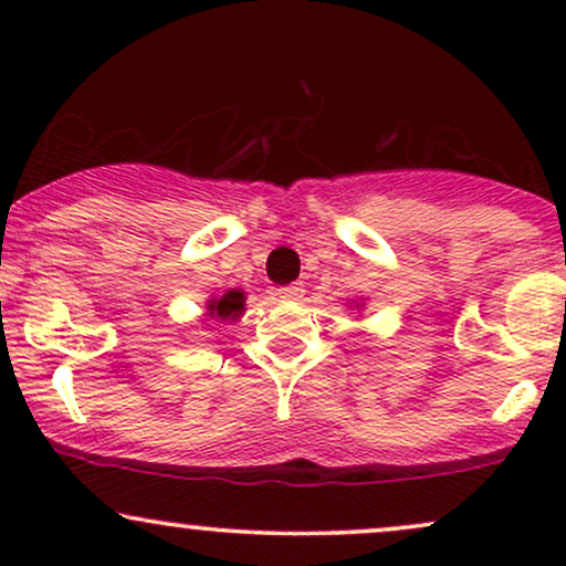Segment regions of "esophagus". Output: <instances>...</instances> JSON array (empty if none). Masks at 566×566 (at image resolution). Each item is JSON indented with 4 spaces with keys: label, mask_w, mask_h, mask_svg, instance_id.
<instances>
[{
    "label": "esophagus",
    "mask_w": 566,
    "mask_h": 566,
    "mask_svg": "<svg viewBox=\"0 0 566 566\" xmlns=\"http://www.w3.org/2000/svg\"><path fill=\"white\" fill-rule=\"evenodd\" d=\"M303 292V284H287V287H279L276 295L282 297V301H301Z\"/></svg>",
    "instance_id": "esophagus-1"
}]
</instances>
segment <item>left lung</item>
Returning <instances> with one entry per match:
<instances>
[{
    "mask_svg": "<svg viewBox=\"0 0 566 566\" xmlns=\"http://www.w3.org/2000/svg\"><path fill=\"white\" fill-rule=\"evenodd\" d=\"M354 305H356V308H361V303H359V301H354ZM354 305H348V308H354Z\"/></svg>",
    "mask_w": 566,
    "mask_h": 566,
    "instance_id": "1",
    "label": "left lung"
}]
</instances>
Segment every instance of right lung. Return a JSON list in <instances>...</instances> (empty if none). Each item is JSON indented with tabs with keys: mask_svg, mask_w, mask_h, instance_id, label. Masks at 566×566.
Masks as SVG:
<instances>
[{
	"mask_svg": "<svg viewBox=\"0 0 566 566\" xmlns=\"http://www.w3.org/2000/svg\"><path fill=\"white\" fill-rule=\"evenodd\" d=\"M244 292L242 290H226L223 295H212L205 305L207 322H237L244 314Z\"/></svg>",
	"mask_w": 566,
	"mask_h": 566,
	"instance_id": "right-lung-1",
	"label": "right lung"
}]
</instances>
